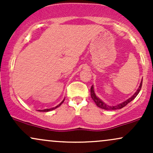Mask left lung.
<instances>
[{
    "label": "left lung",
    "mask_w": 153,
    "mask_h": 153,
    "mask_svg": "<svg viewBox=\"0 0 153 153\" xmlns=\"http://www.w3.org/2000/svg\"><path fill=\"white\" fill-rule=\"evenodd\" d=\"M142 84H143V80H142L141 82H140V85L139 88H137V90L136 91V92L134 93V95H132L131 96V97L129 98V99H128L126 100L125 101H124V102L119 103V104H117L116 105V106H108V105H107L103 101H102L101 99H100L99 97H98L97 96H96V94H95L94 92V85H92L91 88V98H92V99L94 100V101L95 102V103L96 104V106L98 107H99V108H103V109L104 110H116V109H120V108H122L123 107H124L126 106V105H127L128 103L129 102H131L132 100H134L135 98H136V96H137L139 93H140V90H141V88H142Z\"/></svg>",
    "instance_id": "8db88e82"
}]
</instances>
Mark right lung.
<instances>
[{"instance_id": "1", "label": "right lung", "mask_w": 153, "mask_h": 153, "mask_svg": "<svg viewBox=\"0 0 153 153\" xmlns=\"http://www.w3.org/2000/svg\"><path fill=\"white\" fill-rule=\"evenodd\" d=\"M64 101H65V99H63V101H62V102H61L60 103H59V104H58L57 105V106H55V107H53V108H46V109H44V110H39V111H44V112H47V111H52V110H54V109H55V108H57V107H59V106H60L61 104H62V103L64 102Z\"/></svg>"}]
</instances>
